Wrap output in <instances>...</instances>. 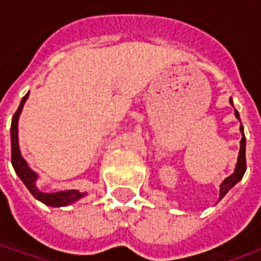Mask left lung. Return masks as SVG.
<instances>
[{"instance_id":"1","label":"left lung","mask_w":261,"mask_h":261,"mask_svg":"<svg viewBox=\"0 0 261 261\" xmlns=\"http://www.w3.org/2000/svg\"><path fill=\"white\" fill-rule=\"evenodd\" d=\"M232 103V99H230ZM235 116L239 119V113L235 109ZM241 133H242V140H241V149H239V156H238V162H236L235 172L230 176H228L222 183H221V189H219V200L229 192V189L235 186L238 181L241 180L243 175H245V170H246V138L243 134V127L241 125Z\"/></svg>"}]
</instances>
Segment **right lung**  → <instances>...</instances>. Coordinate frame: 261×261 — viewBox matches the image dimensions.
Masks as SVG:
<instances>
[{"label":"right lung","mask_w":261,"mask_h":261,"mask_svg":"<svg viewBox=\"0 0 261 261\" xmlns=\"http://www.w3.org/2000/svg\"><path fill=\"white\" fill-rule=\"evenodd\" d=\"M28 96H29V93H26L25 96L22 97L19 108L12 117V124H11V162H12L16 175L19 176L20 180L25 183V186L32 193V196L37 198L39 201H42L43 204L50 205V207H64V205H68V204H72L76 200H80L81 197L85 196V193H80L78 190H65V192L57 193L39 192L36 187L37 175L28 166L26 161L20 155L19 144H18V120H19V114Z\"/></svg>","instance_id":"obj_1"}]
</instances>
